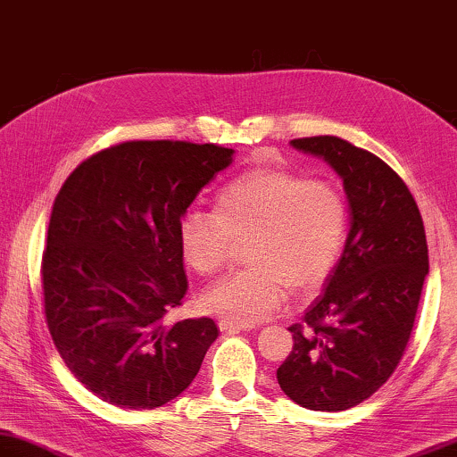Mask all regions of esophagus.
<instances>
[{"instance_id":"34e87169","label":"esophagus","mask_w":457,"mask_h":457,"mask_svg":"<svg viewBox=\"0 0 457 457\" xmlns=\"http://www.w3.org/2000/svg\"><path fill=\"white\" fill-rule=\"evenodd\" d=\"M220 328L223 332H240V330H252V328H254V324L242 322V320H234V318H221L220 320Z\"/></svg>"}]
</instances>
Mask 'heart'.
<instances>
[{
  "mask_svg": "<svg viewBox=\"0 0 457 457\" xmlns=\"http://www.w3.org/2000/svg\"><path fill=\"white\" fill-rule=\"evenodd\" d=\"M349 207L330 182L308 180L294 170L252 168L215 196V213L190 207L176 236L185 262L213 275L246 244L250 267L220 278L203 294L209 312L258 322L269 318L291 289L316 294L343 256Z\"/></svg>",
  "mask_w": 457,
  "mask_h": 457,
  "instance_id": "1",
  "label": "heart"
}]
</instances>
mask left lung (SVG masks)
Here are the masks:
<instances>
[{"label":"left lung","instance_id":"obj_1","mask_svg":"<svg viewBox=\"0 0 457 457\" xmlns=\"http://www.w3.org/2000/svg\"><path fill=\"white\" fill-rule=\"evenodd\" d=\"M291 145L337 170L351 229L324 294L289 326L294 351L277 381L295 404L338 412L376 394L404 355L428 272L425 226L404 180L378 155L335 135Z\"/></svg>","mask_w":457,"mask_h":457}]
</instances>
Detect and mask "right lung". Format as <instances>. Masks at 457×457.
<instances>
[{"label": "right lung", "mask_w": 457, "mask_h": 457, "mask_svg": "<svg viewBox=\"0 0 457 457\" xmlns=\"http://www.w3.org/2000/svg\"><path fill=\"white\" fill-rule=\"evenodd\" d=\"M231 155L215 143L122 141L61 187L40 264L45 318L61 359L104 403H170L220 335L211 318L163 320L188 289L180 215Z\"/></svg>", "instance_id": "right-lung-1"}]
</instances>
